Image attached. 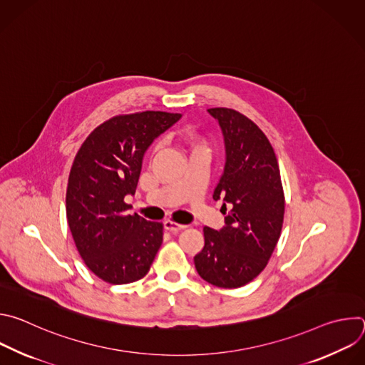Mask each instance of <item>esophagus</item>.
<instances>
[{"label": "esophagus", "mask_w": 365, "mask_h": 365, "mask_svg": "<svg viewBox=\"0 0 365 365\" xmlns=\"http://www.w3.org/2000/svg\"><path fill=\"white\" fill-rule=\"evenodd\" d=\"M185 228H186V225L178 224V222H175V221H166V222H165V230H168V231H170V232H173V234H176V232H179V231H182V230H185Z\"/></svg>", "instance_id": "1"}]
</instances>
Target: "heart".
<instances>
[{
  "instance_id": "b5f03b06",
  "label": "heart",
  "mask_w": 365,
  "mask_h": 365,
  "mask_svg": "<svg viewBox=\"0 0 365 365\" xmlns=\"http://www.w3.org/2000/svg\"><path fill=\"white\" fill-rule=\"evenodd\" d=\"M185 135H186V140H187V143H189V145H190L192 150H197V148H202V147H203V144L193 135V133H192L189 128L185 130Z\"/></svg>"
}]
</instances>
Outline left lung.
<instances>
[{"mask_svg": "<svg viewBox=\"0 0 365 365\" xmlns=\"http://www.w3.org/2000/svg\"><path fill=\"white\" fill-rule=\"evenodd\" d=\"M218 120L227 148L224 175L214 199H222L225 227H203L205 245L195 255L199 276L217 287L237 289L262 273L277 245L284 218V192L276 153L244 114L207 110Z\"/></svg>", "mask_w": 365, "mask_h": 365, "instance_id": "8db88e82", "label": "left lung"}]
</instances>
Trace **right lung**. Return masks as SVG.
Returning <instances> with one entry per match:
<instances>
[{
  "instance_id": "obj_1",
  "label": "right lung",
  "mask_w": 365,
  "mask_h": 365,
  "mask_svg": "<svg viewBox=\"0 0 365 365\" xmlns=\"http://www.w3.org/2000/svg\"><path fill=\"white\" fill-rule=\"evenodd\" d=\"M182 115L165 111L120 114L82 143L71 168L66 218L86 267L110 284L143 279L163 242V224L127 215L143 155Z\"/></svg>"
}]
</instances>
